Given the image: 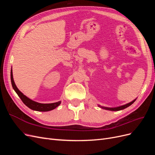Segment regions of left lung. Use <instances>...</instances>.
Listing matches in <instances>:
<instances>
[{
  "instance_id": "left-lung-1",
  "label": "left lung",
  "mask_w": 155,
  "mask_h": 155,
  "mask_svg": "<svg viewBox=\"0 0 155 155\" xmlns=\"http://www.w3.org/2000/svg\"><path fill=\"white\" fill-rule=\"evenodd\" d=\"M136 101V99L134 100L133 101H132L131 102L129 103V104H127L124 105H121V106H120V107H114V108H109V107H102V106H100L98 105V106H99L100 107L102 108V109H104L105 110H112V111H118V110H123L124 109H125V108L129 107L130 105H132L133 103Z\"/></svg>"
}]
</instances>
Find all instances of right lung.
Returning a JSON list of instances; mask_svg holds the SVG:
<instances>
[{"label": "right lung", "instance_id": "1", "mask_svg": "<svg viewBox=\"0 0 155 155\" xmlns=\"http://www.w3.org/2000/svg\"><path fill=\"white\" fill-rule=\"evenodd\" d=\"M11 81H12V85L13 88L14 89V91L16 92L17 95L19 96L21 100L28 107H29L30 109L32 110H37V111H42V112L49 111L55 109L56 107H58L61 104V101L53 103V104H40V103L36 102L30 100V98H28L25 95L23 94L18 90V88L15 85V82H14L13 78L12 68L11 69Z\"/></svg>", "mask_w": 155, "mask_h": 155}]
</instances>
